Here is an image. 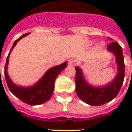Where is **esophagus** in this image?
<instances>
[{
	"label": "esophagus",
	"mask_w": 132,
	"mask_h": 132,
	"mask_svg": "<svg viewBox=\"0 0 132 132\" xmlns=\"http://www.w3.org/2000/svg\"><path fill=\"white\" fill-rule=\"evenodd\" d=\"M75 60L74 59H69L68 61V64L69 66H74L75 64Z\"/></svg>",
	"instance_id": "obj_1"
}]
</instances>
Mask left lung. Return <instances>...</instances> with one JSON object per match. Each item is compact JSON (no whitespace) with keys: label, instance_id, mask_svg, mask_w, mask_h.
<instances>
[{"label":"left lung","instance_id":"8db88e82","mask_svg":"<svg viewBox=\"0 0 132 132\" xmlns=\"http://www.w3.org/2000/svg\"><path fill=\"white\" fill-rule=\"evenodd\" d=\"M110 40L112 41V39ZM108 51L116 56L118 65V74L114 79L103 87H93L87 84L84 78L82 72L79 67H76L75 90L77 96L87 104L94 106L101 105L110 101L117 96L123 85L125 77V63L122 47L119 43L112 42L108 46Z\"/></svg>","mask_w":132,"mask_h":132}]
</instances>
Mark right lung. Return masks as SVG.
<instances>
[{"mask_svg": "<svg viewBox=\"0 0 132 132\" xmlns=\"http://www.w3.org/2000/svg\"><path fill=\"white\" fill-rule=\"evenodd\" d=\"M30 33L24 34L18 39L15 40L6 60L5 66V77L8 88L13 95H15L20 100H21L22 102L25 103L27 104L30 105H38L46 102L51 97L54 90L55 80L58 75H60V72L67 66V62H64L60 65L50 68L44 74V76L42 77V79L33 86L24 88L18 86L14 84L9 78L7 71L9 55L18 41H19L23 37L27 36Z\"/></svg>", "mask_w": 132, "mask_h": 132, "instance_id": "obj_1", "label": "right lung"}]
</instances>
